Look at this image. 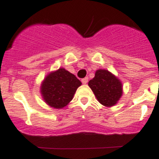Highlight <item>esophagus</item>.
<instances>
[{
    "label": "esophagus",
    "instance_id": "1",
    "mask_svg": "<svg viewBox=\"0 0 159 159\" xmlns=\"http://www.w3.org/2000/svg\"><path fill=\"white\" fill-rule=\"evenodd\" d=\"M88 81H89V78H88V77H86V78H83V79L81 80V82H82L84 84H87V83H88Z\"/></svg>",
    "mask_w": 159,
    "mask_h": 159
}]
</instances>
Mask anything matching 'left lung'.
Listing matches in <instances>:
<instances>
[{
  "mask_svg": "<svg viewBox=\"0 0 159 159\" xmlns=\"http://www.w3.org/2000/svg\"><path fill=\"white\" fill-rule=\"evenodd\" d=\"M89 86L102 105L111 107L116 104L123 93L122 83L107 70L99 69L89 81Z\"/></svg>",
  "mask_w": 159,
  "mask_h": 159,
  "instance_id": "left-lung-1",
  "label": "left lung"
}]
</instances>
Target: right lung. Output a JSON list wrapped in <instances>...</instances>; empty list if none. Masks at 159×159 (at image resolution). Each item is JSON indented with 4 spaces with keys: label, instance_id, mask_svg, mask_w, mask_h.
I'll list each match as a JSON object with an SVG mask.
<instances>
[{
    "label": "right lung",
    "instance_id": "right-lung-1",
    "mask_svg": "<svg viewBox=\"0 0 159 159\" xmlns=\"http://www.w3.org/2000/svg\"><path fill=\"white\" fill-rule=\"evenodd\" d=\"M81 84L75 75L61 67L47 75L41 82L40 92L48 106L62 109L72 100Z\"/></svg>",
    "mask_w": 159,
    "mask_h": 159
}]
</instances>
